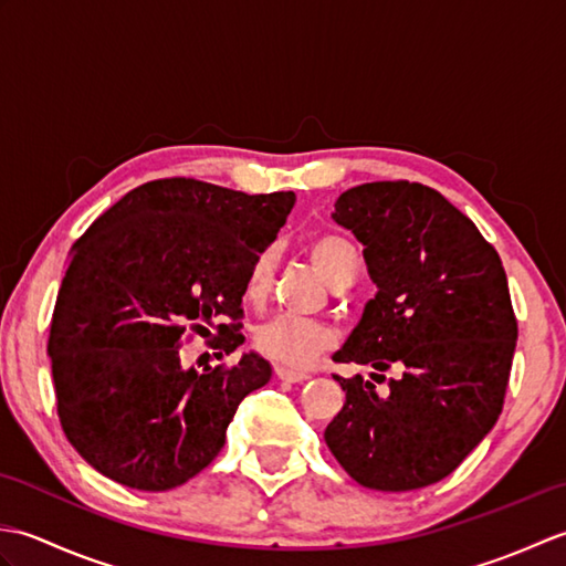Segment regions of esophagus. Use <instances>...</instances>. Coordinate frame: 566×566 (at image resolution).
Instances as JSON below:
<instances>
[{"label": "esophagus", "instance_id": "esophagus-1", "mask_svg": "<svg viewBox=\"0 0 566 566\" xmlns=\"http://www.w3.org/2000/svg\"><path fill=\"white\" fill-rule=\"evenodd\" d=\"M274 375L280 377L282 381H306V379H308L306 371L290 369V367H282V365H276V367H274Z\"/></svg>", "mask_w": 566, "mask_h": 566}]
</instances>
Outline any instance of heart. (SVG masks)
I'll return each instance as SVG.
<instances>
[{
	"instance_id": "obj_1",
	"label": "heart",
	"mask_w": 566,
	"mask_h": 566,
	"mask_svg": "<svg viewBox=\"0 0 566 566\" xmlns=\"http://www.w3.org/2000/svg\"><path fill=\"white\" fill-rule=\"evenodd\" d=\"M308 258L316 270L335 286L343 282H353L357 274V250L350 240L338 233H321L311 238ZM274 274L272 252H260L252 260L245 274L243 294L250 304H262L270 294ZM335 345V331L321 321L296 318V316H274L264 321L255 331V347L264 355L284 367L302 369L308 367L318 355Z\"/></svg>"
}]
</instances>
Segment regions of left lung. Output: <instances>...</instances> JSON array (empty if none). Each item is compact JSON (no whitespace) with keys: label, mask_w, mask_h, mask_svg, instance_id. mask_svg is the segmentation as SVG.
<instances>
[{"label":"left lung","mask_w":566,"mask_h":566,"mask_svg":"<svg viewBox=\"0 0 566 566\" xmlns=\"http://www.w3.org/2000/svg\"><path fill=\"white\" fill-rule=\"evenodd\" d=\"M333 219L365 245L377 284L333 359L396 365L401 377L379 394L359 375H333L345 403L323 438L357 484H436L486 438L506 399L518 340L506 270L460 209L408 179L343 191Z\"/></svg>","instance_id":"1"}]
</instances>
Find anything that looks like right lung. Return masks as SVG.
<instances>
[{
	"label": "right lung",
	"instance_id": "1",
	"mask_svg": "<svg viewBox=\"0 0 566 566\" xmlns=\"http://www.w3.org/2000/svg\"><path fill=\"white\" fill-rule=\"evenodd\" d=\"M292 207L294 191L155 179L77 240L48 355L60 426L97 472L167 491L221 452L238 403L270 381L272 367L250 353L197 371L179 353L191 335L209 338L216 359L243 345L245 274Z\"/></svg>",
	"mask_w": 566,
	"mask_h": 566
}]
</instances>
